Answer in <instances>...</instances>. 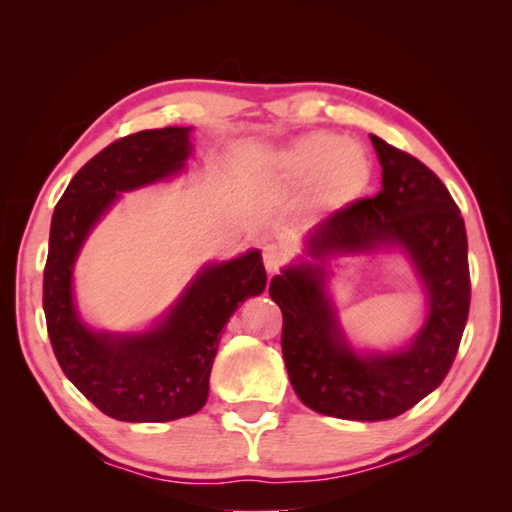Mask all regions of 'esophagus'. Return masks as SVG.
<instances>
[{"mask_svg":"<svg viewBox=\"0 0 512 512\" xmlns=\"http://www.w3.org/2000/svg\"><path fill=\"white\" fill-rule=\"evenodd\" d=\"M281 262H284V250H281L277 244H268L264 248V266L268 270V275H275Z\"/></svg>","mask_w":512,"mask_h":512,"instance_id":"1","label":"esophagus"}]
</instances>
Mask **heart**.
<instances>
[{"label": "heart", "mask_w": 512, "mask_h": 512, "mask_svg": "<svg viewBox=\"0 0 512 512\" xmlns=\"http://www.w3.org/2000/svg\"><path fill=\"white\" fill-rule=\"evenodd\" d=\"M286 167L301 184L321 178L323 198L332 206H347L363 198L372 184V160L356 143L336 134H312L286 151Z\"/></svg>", "instance_id": "heart-1"}]
</instances>
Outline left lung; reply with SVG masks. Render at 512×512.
<instances>
[{
  "mask_svg": "<svg viewBox=\"0 0 512 512\" xmlns=\"http://www.w3.org/2000/svg\"><path fill=\"white\" fill-rule=\"evenodd\" d=\"M383 189L325 217L306 237L310 262L270 281L284 314L281 352L303 405L343 420H389L411 409L449 374L471 306L466 228L449 189L407 151L369 136ZM400 245L430 295L421 332L400 353L356 355L324 295V259Z\"/></svg>",
  "mask_w": 512,
  "mask_h": 512,
  "instance_id": "left-lung-1",
  "label": "left lung"
}]
</instances>
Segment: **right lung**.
Returning a JSON list of instances; mask_svg holds the SVG:
<instances>
[{
  "label": "right lung",
  "mask_w": 512,
  "mask_h": 512,
  "mask_svg": "<svg viewBox=\"0 0 512 512\" xmlns=\"http://www.w3.org/2000/svg\"><path fill=\"white\" fill-rule=\"evenodd\" d=\"M191 127L147 129L118 138L79 169L54 206L43 270V312L63 374L105 416L169 422L200 411L220 332L237 306L262 295L259 250L209 264L158 328L143 334L94 332L72 299L74 259L118 193L176 176L191 154Z\"/></svg>",
  "instance_id": "right-lung-1"
}]
</instances>
